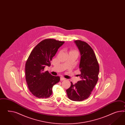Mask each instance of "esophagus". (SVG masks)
Segmentation results:
<instances>
[{
    "label": "esophagus",
    "instance_id": "34e87169",
    "mask_svg": "<svg viewBox=\"0 0 125 125\" xmlns=\"http://www.w3.org/2000/svg\"><path fill=\"white\" fill-rule=\"evenodd\" d=\"M60 80H61V81H64V80H65V78H64L63 77H61V78H60Z\"/></svg>",
    "mask_w": 125,
    "mask_h": 125
}]
</instances>
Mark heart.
Wrapping results in <instances>:
<instances>
[{"label": "heart", "instance_id": "b5f03b06", "mask_svg": "<svg viewBox=\"0 0 125 125\" xmlns=\"http://www.w3.org/2000/svg\"><path fill=\"white\" fill-rule=\"evenodd\" d=\"M75 53L78 54L77 51H76L75 50H71V51H70V52H69V54L70 53Z\"/></svg>", "mask_w": 125, "mask_h": 125}]
</instances>
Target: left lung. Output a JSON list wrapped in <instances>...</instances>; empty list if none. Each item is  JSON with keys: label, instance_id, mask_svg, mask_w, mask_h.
<instances>
[{"label": "left lung", "instance_id": "left-lung-1", "mask_svg": "<svg viewBox=\"0 0 125 125\" xmlns=\"http://www.w3.org/2000/svg\"><path fill=\"white\" fill-rule=\"evenodd\" d=\"M80 51L81 58L79 68L81 80L66 91L68 97L72 101H82L90 96L98 80L99 65L94 52L85 42L74 41Z\"/></svg>", "mask_w": 125, "mask_h": 125}]
</instances>
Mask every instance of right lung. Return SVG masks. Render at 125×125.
I'll use <instances>...</instances> for the list:
<instances>
[{"label":"right lung","instance_id":"right-lung-1","mask_svg":"<svg viewBox=\"0 0 125 125\" xmlns=\"http://www.w3.org/2000/svg\"><path fill=\"white\" fill-rule=\"evenodd\" d=\"M64 41L47 39L41 41L31 51L25 64V79L31 93L39 98L49 97L52 87L60 81L59 76L52 75L44 67L51 65L52 58Z\"/></svg>","mask_w":125,"mask_h":125}]
</instances>
